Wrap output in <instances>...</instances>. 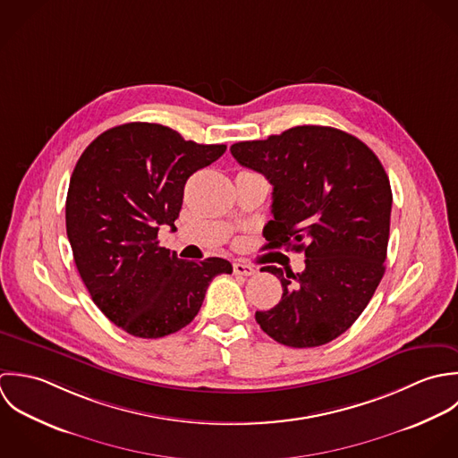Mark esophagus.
Returning a JSON list of instances; mask_svg holds the SVG:
<instances>
[{
    "mask_svg": "<svg viewBox=\"0 0 458 458\" xmlns=\"http://www.w3.org/2000/svg\"><path fill=\"white\" fill-rule=\"evenodd\" d=\"M233 273L239 276H253L257 273V269L250 264H242V262H235L233 264Z\"/></svg>",
    "mask_w": 458,
    "mask_h": 458,
    "instance_id": "obj_1",
    "label": "esophagus"
}]
</instances>
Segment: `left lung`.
Instances as JSON below:
<instances>
[{
    "label": "left lung",
    "mask_w": 458,
    "mask_h": 458,
    "mask_svg": "<svg viewBox=\"0 0 458 458\" xmlns=\"http://www.w3.org/2000/svg\"><path fill=\"white\" fill-rule=\"evenodd\" d=\"M230 152L273 183L266 248L306 259L297 275L264 267L283 295L255 313L257 322L286 347L333 342L363 313L386 271L393 194L378 157L356 136L322 125L233 143Z\"/></svg>",
    "instance_id": "8db88e82"
}]
</instances>
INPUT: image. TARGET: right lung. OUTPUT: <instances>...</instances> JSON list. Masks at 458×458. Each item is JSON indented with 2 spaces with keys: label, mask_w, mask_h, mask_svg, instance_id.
<instances>
[{
  "label": "right lung",
  "mask_w": 458,
  "mask_h": 458,
  "mask_svg": "<svg viewBox=\"0 0 458 458\" xmlns=\"http://www.w3.org/2000/svg\"><path fill=\"white\" fill-rule=\"evenodd\" d=\"M225 150L131 122L107 129L81 154L67 192V237L93 302L125 333L181 331L198 315L208 283L232 275L225 259L181 260L157 241L161 225L175 226L187 179Z\"/></svg>",
  "instance_id": "1"
}]
</instances>
